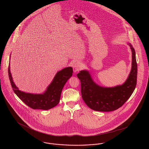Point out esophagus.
I'll list each match as a JSON object with an SVG mask.
<instances>
[{"label":"esophagus","mask_w":149,"mask_h":149,"mask_svg":"<svg viewBox=\"0 0 149 149\" xmlns=\"http://www.w3.org/2000/svg\"><path fill=\"white\" fill-rule=\"evenodd\" d=\"M72 68H73V71L74 72L76 73L77 72L79 71L81 69V65L80 64V63L77 62L75 63L72 65Z\"/></svg>","instance_id":"34e87169"}]
</instances>
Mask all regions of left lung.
I'll return each mask as SVG.
<instances>
[{
  "label": "left lung",
  "mask_w": 149,
  "mask_h": 149,
  "mask_svg": "<svg viewBox=\"0 0 149 149\" xmlns=\"http://www.w3.org/2000/svg\"><path fill=\"white\" fill-rule=\"evenodd\" d=\"M132 51V68L126 81L121 85L112 88L102 87L93 80L89 71L81 70L77 74L81 83V93L85 104L93 110L100 112L115 111L131 97L137 83V65L135 49L128 43Z\"/></svg>",
  "instance_id": "8db88e82"
}]
</instances>
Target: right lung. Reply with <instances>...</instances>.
<instances>
[{"mask_svg":"<svg viewBox=\"0 0 149 149\" xmlns=\"http://www.w3.org/2000/svg\"><path fill=\"white\" fill-rule=\"evenodd\" d=\"M9 65L10 64L8 67V74L13 91L22 101L34 109L48 110L57 106L60 102L63 87L73 72L71 67L64 68L57 72L47 90L43 94H36L23 92L18 89L13 82Z\"/></svg>","mask_w":149,"mask_h":149,"instance_id":"obj_1","label":"right lung"}]
</instances>
